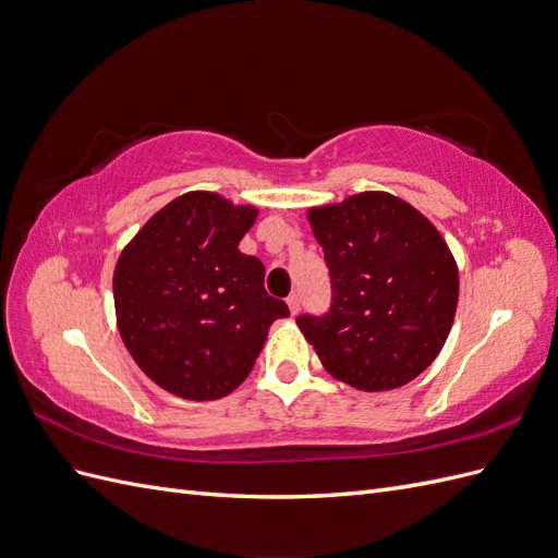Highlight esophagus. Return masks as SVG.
Instances as JSON below:
<instances>
[{
    "mask_svg": "<svg viewBox=\"0 0 558 558\" xmlns=\"http://www.w3.org/2000/svg\"><path fill=\"white\" fill-rule=\"evenodd\" d=\"M286 305H289L291 314H298V310H300V298H298V293H293V295L286 298Z\"/></svg>",
    "mask_w": 558,
    "mask_h": 558,
    "instance_id": "1",
    "label": "esophagus"
}]
</instances>
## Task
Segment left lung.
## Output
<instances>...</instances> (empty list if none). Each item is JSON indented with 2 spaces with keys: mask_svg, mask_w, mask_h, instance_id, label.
Here are the masks:
<instances>
[{
  "mask_svg": "<svg viewBox=\"0 0 558 558\" xmlns=\"http://www.w3.org/2000/svg\"><path fill=\"white\" fill-rule=\"evenodd\" d=\"M332 302L298 326L328 373L359 391L412 381L445 347L459 305V267L428 218L381 191L310 209Z\"/></svg>",
  "mask_w": 558,
  "mask_h": 558,
  "instance_id": "1",
  "label": "left lung"
}]
</instances>
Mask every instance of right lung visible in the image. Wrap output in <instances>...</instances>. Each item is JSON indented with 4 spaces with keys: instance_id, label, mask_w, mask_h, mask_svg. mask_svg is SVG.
I'll use <instances>...</instances> for the list:
<instances>
[{
    "instance_id": "1",
    "label": "right lung",
    "mask_w": 558,
    "mask_h": 558,
    "mask_svg": "<svg viewBox=\"0 0 558 558\" xmlns=\"http://www.w3.org/2000/svg\"><path fill=\"white\" fill-rule=\"evenodd\" d=\"M256 216L216 193H185L150 216L118 258V330L165 391L228 396L248 377L272 320L289 316L265 291L263 263L238 248Z\"/></svg>"
}]
</instances>
